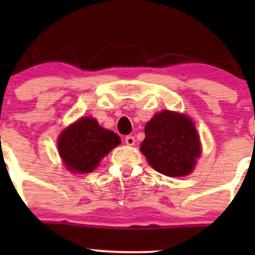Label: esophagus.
Instances as JSON below:
<instances>
[{"label":"esophagus","instance_id":"esophagus-1","mask_svg":"<svg viewBox=\"0 0 255 255\" xmlns=\"http://www.w3.org/2000/svg\"><path fill=\"white\" fill-rule=\"evenodd\" d=\"M125 143L127 144V145H134V143H135V139H134V137H132V135H127V137L125 138Z\"/></svg>","mask_w":255,"mask_h":255}]
</instances>
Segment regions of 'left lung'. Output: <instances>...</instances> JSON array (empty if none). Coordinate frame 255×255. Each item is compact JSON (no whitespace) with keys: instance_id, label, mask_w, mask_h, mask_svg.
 <instances>
[{"instance_id":"left-lung-1","label":"left lung","mask_w":255,"mask_h":255,"mask_svg":"<svg viewBox=\"0 0 255 255\" xmlns=\"http://www.w3.org/2000/svg\"><path fill=\"white\" fill-rule=\"evenodd\" d=\"M144 132L140 150L151 168L170 177L186 176L194 170L201 144L191 118L164 110L154 115Z\"/></svg>"}]
</instances>
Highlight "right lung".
Instances as JSON below:
<instances>
[{"label": "right lung", "instance_id": "1", "mask_svg": "<svg viewBox=\"0 0 255 255\" xmlns=\"http://www.w3.org/2000/svg\"><path fill=\"white\" fill-rule=\"evenodd\" d=\"M120 143L121 138L102 128L95 118L81 117L60 133L58 149L68 170L84 174L91 173Z\"/></svg>", "mask_w": 255, "mask_h": 255}]
</instances>
